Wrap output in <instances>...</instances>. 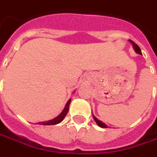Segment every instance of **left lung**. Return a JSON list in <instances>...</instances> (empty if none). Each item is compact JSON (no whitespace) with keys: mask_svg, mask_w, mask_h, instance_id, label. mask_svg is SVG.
<instances>
[{"mask_svg":"<svg viewBox=\"0 0 157 157\" xmlns=\"http://www.w3.org/2000/svg\"><path fill=\"white\" fill-rule=\"evenodd\" d=\"M129 41H130V43L133 45V47H134L135 52H136V53H138V54H140V55H142V53H141V50H140V48L139 47V45H138L137 44H135V43H134L133 40H129ZM93 118H94V121H95V123H97V125H98V126H100L101 128H107V126H106V124H105V123H102L101 120L97 119V118H96V117H95L94 115H93Z\"/></svg>","mask_w":157,"mask_h":157,"instance_id":"left-lung-1","label":"left lung"}]
</instances>
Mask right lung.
Listing matches in <instances>:
<instances>
[{"label": "right lung", "mask_w": 157, "mask_h": 157, "mask_svg": "<svg viewBox=\"0 0 157 157\" xmlns=\"http://www.w3.org/2000/svg\"><path fill=\"white\" fill-rule=\"evenodd\" d=\"M70 103H71V99L68 100V101L67 102L65 107H64V109L63 110V112H61L56 117H55V118H53V119L52 120H49V121H45V122H39V123H37L36 124H40V125H55V124L60 123L63 119H64V117H65L67 114L68 109H69Z\"/></svg>", "instance_id": "obj_1"}]
</instances>
